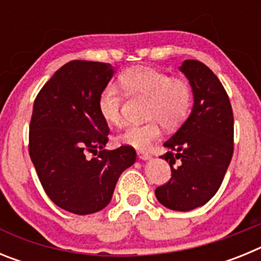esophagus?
Returning <instances> with one entry per match:
<instances>
[{
    "label": "esophagus",
    "mask_w": 261,
    "mask_h": 261,
    "mask_svg": "<svg viewBox=\"0 0 261 261\" xmlns=\"http://www.w3.org/2000/svg\"><path fill=\"white\" fill-rule=\"evenodd\" d=\"M137 156L141 159V161H147V159H150V154L145 153V151H142V150L137 151Z\"/></svg>",
    "instance_id": "obj_1"
}]
</instances>
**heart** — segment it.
<instances>
[{"instance_id":"heart-1","label":"heart","mask_w":261,"mask_h":261,"mask_svg":"<svg viewBox=\"0 0 261 261\" xmlns=\"http://www.w3.org/2000/svg\"><path fill=\"white\" fill-rule=\"evenodd\" d=\"M121 90L129 96L147 98L145 117L149 121L125 128L117 137L120 144L146 150L161 137V124L175 129L190 114L192 93L187 81L168 77L165 71L137 65L125 69L119 75ZM123 94L114 86H106L98 96V110L108 125L121 124Z\"/></svg>"}]
</instances>
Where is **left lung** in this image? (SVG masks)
<instances>
[{"instance_id":"obj_1","label":"left lung","mask_w":261,"mask_h":261,"mask_svg":"<svg viewBox=\"0 0 261 261\" xmlns=\"http://www.w3.org/2000/svg\"><path fill=\"white\" fill-rule=\"evenodd\" d=\"M180 71L190 81V117L163 144L171 179L155 190L156 200L172 211L188 212L206 204L221 187L234 151V117L222 84L208 66L186 60ZM181 165L174 168L176 159Z\"/></svg>"}]
</instances>
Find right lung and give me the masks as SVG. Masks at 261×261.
<instances>
[{
    "instance_id": "obj_1",
    "label": "right lung",
    "mask_w": 261,
    "mask_h": 261,
    "mask_svg": "<svg viewBox=\"0 0 261 261\" xmlns=\"http://www.w3.org/2000/svg\"><path fill=\"white\" fill-rule=\"evenodd\" d=\"M114 73L106 62L73 60L34 102L29 150L39 180L57 206L80 216L106 208L121 172L136 162L133 147L105 149L110 129L98 96Z\"/></svg>"
}]
</instances>
